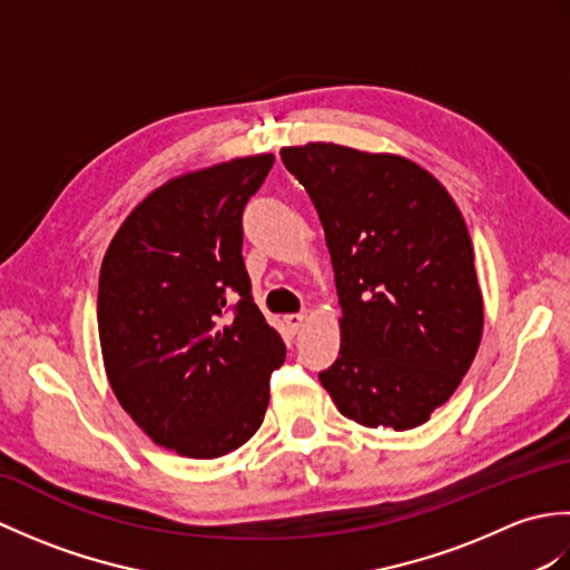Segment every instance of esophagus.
Returning <instances> with one entry per match:
<instances>
[{"label":"esophagus","instance_id":"obj_1","mask_svg":"<svg viewBox=\"0 0 570 570\" xmlns=\"http://www.w3.org/2000/svg\"><path fill=\"white\" fill-rule=\"evenodd\" d=\"M306 318H308V313L306 311H301V313H288V316H284V323L288 325V331H298L301 325L306 323Z\"/></svg>","mask_w":570,"mask_h":570}]
</instances>
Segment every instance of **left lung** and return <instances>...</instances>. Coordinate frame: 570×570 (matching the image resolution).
<instances>
[{
    "label": "left lung",
    "mask_w": 570,
    "mask_h": 570,
    "mask_svg": "<svg viewBox=\"0 0 570 570\" xmlns=\"http://www.w3.org/2000/svg\"><path fill=\"white\" fill-rule=\"evenodd\" d=\"M282 161L316 205L341 298V353L318 374L337 411L394 431L426 423L482 337V294L458 205L396 154L311 141Z\"/></svg>",
    "instance_id": "left-lung-1"
}]
</instances>
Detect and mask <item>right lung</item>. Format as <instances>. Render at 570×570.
<instances>
[{
	"label": "right lung",
	"instance_id": "add662e5",
	"mask_svg": "<svg viewBox=\"0 0 570 570\" xmlns=\"http://www.w3.org/2000/svg\"><path fill=\"white\" fill-rule=\"evenodd\" d=\"M274 154L171 178L105 252L98 328L117 402L156 445L220 458L264 421L286 347L252 301L242 210Z\"/></svg>",
	"mask_w": 570,
	"mask_h": 570
}]
</instances>
